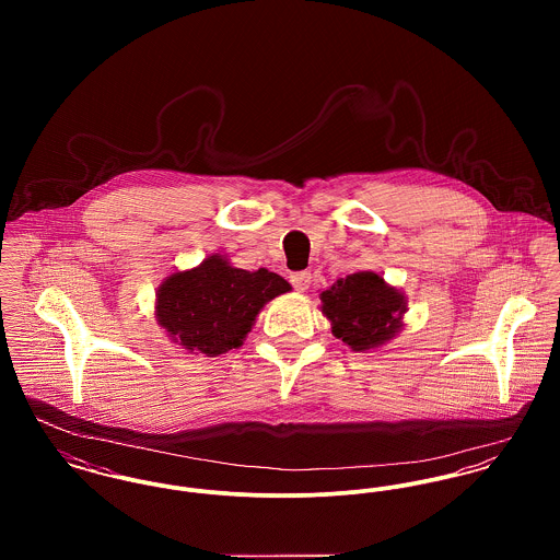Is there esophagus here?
Masks as SVG:
<instances>
[{"mask_svg": "<svg viewBox=\"0 0 560 560\" xmlns=\"http://www.w3.org/2000/svg\"><path fill=\"white\" fill-rule=\"evenodd\" d=\"M289 278H291V284H293V289H295V291L304 293V291H308V289H311L313 276H311L308 271H295V273H291Z\"/></svg>", "mask_w": 560, "mask_h": 560, "instance_id": "obj_1", "label": "esophagus"}]
</instances>
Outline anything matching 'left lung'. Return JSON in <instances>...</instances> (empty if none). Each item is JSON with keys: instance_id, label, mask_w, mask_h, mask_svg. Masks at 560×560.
Returning <instances> with one entry per match:
<instances>
[{"instance_id": "obj_1", "label": "left lung", "mask_w": 560, "mask_h": 560, "mask_svg": "<svg viewBox=\"0 0 560 560\" xmlns=\"http://www.w3.org/2000/svg\"><path fill=\"white\" fill-rule=\"evenodd\" d=\"M319 298L320 313L331 323V334L351 351L384 347L402 329L407 300L375 271L340 278Z\"/></svg>"}]
</instances>
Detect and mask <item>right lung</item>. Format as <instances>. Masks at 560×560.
<instances>
[{"mask_svg": "<svg viewBox=\"0 0 560 560\" xmlns=\"http://www.w3.org/2000/svg\"><path fill=\"white\" fill-rule=\"evenodd\" d=\"M289 291L291 284L269 269L247 271L211 254L161 282L155 317L172 342L215 358L241 347L262 306Z\"/></svg>", "mask_w": 560, "mask_h": 560, "instance_id": "right-lung-1", "label": "right lung"}]
</instances>
